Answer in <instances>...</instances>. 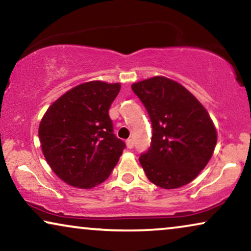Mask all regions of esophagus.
Wrapping results in <instances>:
<instances>
[{"label":"esophagus","instance_id":"1","mask_svg":"<svg viewBox=\"0 0 251 251\" xmlns=\"http://www.w3.org/2000/svg\"><path fill=\"white\" fill-rule=\"evenodd\" d=\"M126 146L128 149H132V148L134 147V141L132 139H128L126 141Z\"/></svg>","mask_w":251,"mask_h":251}]
</instances>
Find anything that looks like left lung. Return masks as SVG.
<instances>
[{"label":"left lung","mask_w":251,"mask_h":251,"mask_svg":"<svg viewBox=\"0 0 251 251\" xmlns=\"http://www.w3.org/2000/svg\"><path fill=\"white\" fill-rule=\"evenodd\" d=\"M132 90L152 124L149 150L139 158L147 177L162 189L188 184L216 147L217 132L207 110L184 86L162 76L134 83Z\"/></svg>","instance_id":"8db88e82"}]
</instances>
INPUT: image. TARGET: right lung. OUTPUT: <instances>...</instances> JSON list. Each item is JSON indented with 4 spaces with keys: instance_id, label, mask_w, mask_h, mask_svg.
Returning <instances> with one entry per match:
<instances>
[{
    "instance_id": "1",
    "label": "right lung",
    "mask_w": 251,
    "mask_h": 251,
    "mask_svg": "<svg viewBox=\"0 0 251 251\" xmlns=\"http://www.w3.org/2000/svg\"><path fill=\"white\" fill-rule=\"evenodd\" d=\"M121 84L93 80L74 87L51 104L38 136L43 154L67 184L91 189L109 177L126 144L109 117Z\"/></svg>"
}]
</instances>
